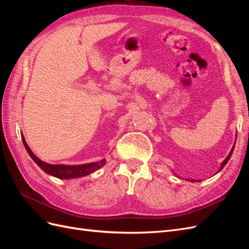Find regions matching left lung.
I'll use <instances>...</instances> for the list:
<instances>
[{
	"label": "left lung",
	"instance_id": "1",
	"mask_svg": "<svg viewBox=\"0 0 249 249\" xmlns=\"http://www.w3.org/2000/svg\"><path fill=\"white\" fill-rule=\"evenodd\" d=\"M232 150H233V147H232V149L231 150V153H230V155L227 157V159H225L223 162H222V165H221V167H220V169L219 170H221L224 166H225V164H227L228 162H229V160H230V158H231V154H232ZM192 182H195V180H192Z\"/></svg>",
	"mask_w": 249,
	"mask_h": 249
}]
</instances>
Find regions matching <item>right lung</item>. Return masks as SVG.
I'll list each match as a JSON object with an SVG mask.
<instances>
[{
	"label": "right lung",
	"mask_w": 249,
	"mask_h": 249,
	"mask_svg": "<svg viewBox=\"0 0 249 249\" xmlns=\"http://www.w3.org/2000/svg\"><path fill=\"white\" fill-rule=\"evenodd\" d=\"M21 139H22V142H24V145L27 149V152L29 153L30 157L32 158L33 161L38 165L44 172H47L49 175L56 177L58 178H72L84 177L101 168L105 164H106V160L105 159L100 162H93V163L84 164V165H73V166H70V165H53V164L44 163L32 153V150L29 148L28 144L26 143L25 138L21 137Z\"/></svg>",
	"instance_id": "1"
}]
</instances>
